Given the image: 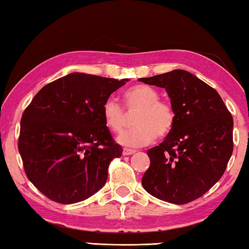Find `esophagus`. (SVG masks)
Wrapping results in <instances>:
<instances>
[{
	"instance_id": "obj_1",
	"label": "esophagus",
	"mask_w": 249,
	"mask_h": 249,
	"mask_svg": "<svg viewBox=\"0 0 249 249\" xmlns=\"http://www.w3.org/2000/svg\"><path fill=\"white\" fill-rule=\"evenodd\" d=\"M135 153H136V151H135L134 149H129V148H124V149H123V155H124V156L133 155V154H135Z\"/></svg>"
}]
</instances>
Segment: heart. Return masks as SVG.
Masks as SVG:
<instances>
[{
	"label": "heart",
	"mask_w": 249,
	"mask_h": 249,
	"mask_svg": "<svg viewBox=\"0 0 249 249\" xmlns=\"http://www.w3.org/2000/svg\"><path fill=\"white\" fill-rule=\"evenodd\" d=\"M126 108L137 112L135 124L137 127L126 130L117 137L121 145L142 147L150 144L156 136H165L174 127L176 113L166 101L159 100L158 91L146 84H137L124 93ZM105 125L112 132L120 133L125 127L127 115L115 98H108L102 108Z\"/></svg>",
	"instance_id": "obj_1"
}]
</instances>
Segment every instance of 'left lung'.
<instances>
[{
	"label": "left lung",
	"mask_w": 249,
	"mask_h": 249,
	"mask_svg": "<svg viewBox=\"0 0 249 249\" xmlns=\"http://www.w3.org/2000/svg\"><path fill=\"white\" fill-rule=\"evenodd\" d=\"M163 88L176 113L174 127L147 150L145 190L159 200L185 204L208 192L224 174L233 153V117L220 94L189 71L141 78Z\"/></svg>",
	"instance_id": "8db88e82"
}]
</instances>
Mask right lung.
Listing matches in <instances>:
<instances>
[{"label": "right lung", "instance_id": "add662e5", "mask_svg": "<svg viewBox=\"0 0 249 249\" xmlns=\"http://www.w3.org/2000/svg\"><path fill=\"white\" fill-rule=\"evenodd\" d=\"M129 79L73 72L45 86L20 120L18 150L29 181L48 199L77 203L107 180L123 149L103 119V104Z\"/></svg>", "mask_w": 249, "mask_h": 249}]
</instances>
